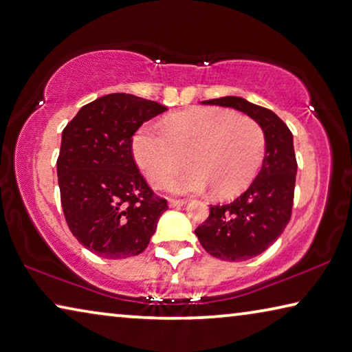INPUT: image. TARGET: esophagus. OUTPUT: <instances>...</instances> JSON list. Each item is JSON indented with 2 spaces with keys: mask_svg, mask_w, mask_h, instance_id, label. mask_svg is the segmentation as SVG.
Returning <instances> with one entry per match:
<instances>
[{
  "mask_svg": "<svg viewBox=\"0 0 352 352\" xmlns=\"http://www.w3.org/2000/svg\"><path fill=\"white\" fill-rule=\"evenodd\" d=\"M186 205V200H177V199H169V206L172 208H180V206Z\"/></svg>",
  "mask_w": 352,
  "mask_h": 352,
  "instance_id": "esophagus-1",
  "label": "esophagus"
}]
</instances>
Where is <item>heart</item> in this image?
<instances>
[{"label": "heart", "instance_id": "obj_1", "mask_svg": "<svg viewBox=\"0 0 352 352\" xmlns=\"http://www.w3.org/2000/svg\"><path fill=\"white\" fill-rule=\"evenodd\" d=\"M263 128L249 117L221 108L189 109L169 117L164 131L142 125L133 136V155L144 175L161 185L185 164L189 169L170 178L174 194H199L213 188L227 199L244 191L265 158Z\"/></svg>", "mask_w": 352, "mask_h": 352}]
</instances>
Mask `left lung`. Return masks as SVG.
<instances>
[{
	"label": "left lung",
	"instance_id": "8db88e82",
	"mask_svg": "<svg viewBox=\"0 0 352 352\" xmlns=\"http://www.w3.org/2000/svg\"><path fill=\"white\" fill-rule=\"evenodd\" d=\"M202 104L233 108L263 128V166L250 186L233 202L210 205V216L196 228L202 248L226 261H246L260 255L282 235L292 217L296 156L293 135L271 109L241 97L206 100Z\"/></svg>",
	"mask_w": 352,
	"mask_h": 352
}]
</instances>
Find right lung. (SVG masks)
<instances>
[{"label":"right lung","mask_w":352,"mask_h":352,"mask_svg":"<svg viewBox=\"0 0 352 352\" xmlns=\"http://www.w3.org/2000/svg\"><path fill=\"white\" fill-rule=\"evenodd\" d=\"M166 106L109 94L78 111L63 131L58 158L60 204L82 246L109 260L146 250L166 199L156 197L133 158V135Z\"/></svg>","instance_id":"obj_1"}]
</instances>
